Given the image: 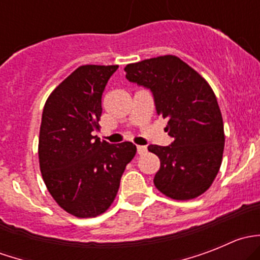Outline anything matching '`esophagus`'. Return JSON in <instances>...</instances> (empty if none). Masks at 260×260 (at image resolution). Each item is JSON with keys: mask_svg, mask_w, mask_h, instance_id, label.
<instances>
[{"mask_svg": "<svg viewBox=\"0 0 260 260\" xmlns=\"http://www.w3.org/2000/svg\"><path fill=\"white\" fill-rule=\"evenodd\" d=\"M137 152L138 154H143L147 152V147L146 146H137Z\"/></svg>", "mask_w": 260, "mask_h": 260, "instance_id": "esophagus-1", "label": "esophagus"}]
</instances>
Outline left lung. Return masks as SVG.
<instances>
[{"instance_id": "obj_1", "label": "left lung", "mask_w": 260, "mask_h": 260, "mask_svg": "<svg viewBox=\"0 0 260 260\" xmlns=\"http://www.w3.org/2000/svg\"><path fill=\"white\" fill-rule=\"evenodd\" d=\"M125 78L149 89L174 142L149 145L161 166L154 186L175 200H190L211 186L221 166L224 123L214 91L198 72L174 55L128 64Z\"/></svg>"}]
</instances>
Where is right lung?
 I'll return each instance as SVG.
<instances>
[{"mask_svg":"<svg viewBox=\"0 0 260 260\" xmlns=\"http://www.w3.org/2000/svg\"><path fill=\"white\" fill-rule=\"evenodd\" d=\"M118 65H83L46 101L39 137L44 182L54 200L77 217H95L114 201L125 166L137 148L94 135L102 95Z\"/></svg>","mask_w":260,"mask_h":260,"instance_id":"add662e5","label":"right lung"}]
</instances>
